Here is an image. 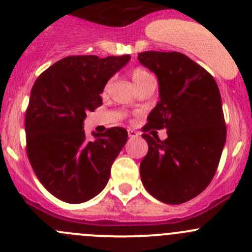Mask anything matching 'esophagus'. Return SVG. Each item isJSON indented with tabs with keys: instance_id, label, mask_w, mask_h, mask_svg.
Returning a JSON list of instances; mask_svg holds the SVG:
<instances>
[{
	"instance_id": "esophagus-1",
	"label": "esophagus",
	"mask_w": 252,
	"mask_h": 252,
	"mask_svg": "<svg viewBox=\"0 0 252 252\" xmlns=\"http://www.w3.org/2000/svg\"><path fill=\"white\" fill-rule=\"evenodd\" d=\"M128 135H129V138H136V136L140 135V133L136 130H134V129H128Z\"/></svg>"
}]
</instances>
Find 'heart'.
<instances>
[{"mask_svg": "<svg viewBox=\"0 0 252 252\" xmlns=\"http://www.w3.org/2000/svg\"><path fill=\"white\" fill-rule=\"evenodd\" d=\"M131 78H133L134 83H135L136 88H138V86L141 85L142 83H145V81H147L149 79H151L152 75L150 74L146 69H144V68L138 67V68H134V69L131 70ZM107 88H108V83L106 84L105 91L107 90Z\"/></svg>", "mask_w": 252, "mask_h": 252, "instance_id": "1", "label": "heart"}]
</instances>
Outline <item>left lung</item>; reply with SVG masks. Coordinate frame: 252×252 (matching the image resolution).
<instances>
[{"label":"left lung","instance_id":"1","mask_svg":"<svg viewBox=\"0 0 252 252\" xmlns=\"http://www.w3.org/2000/svg\"><path fill=\"white\" fill-rule=\"evenodd\" d=\"M138 60L159 85V101L142 128L149 151L140 163L141 182L159 201L183 204L204 191L220 163L227 138L220 89L180 52L146 51ZM152 128H167L169 138L159 141Z\"/></svg>","mask_w":252,"mask_h":252}]
</instances>
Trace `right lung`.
I'll list each match as a JSON object with an SVG mask.
<instances>
[{"instance_id": "1", "label": "right lung", "mask_w": 252, "mask_h": 252, "mask_svg": "<svg viewBox=\"0 0 252 252\" xmlns=\"http://www.w3.org/2000/svg\"><path fill=\"white\" fill-rule=\"evenodd\" d=\"M130 56H68L36 79L25 113L27 154L42 185L57 199L80 204L102 191L128 139L113 126L86 139V112L102 105L105 85Z\"/></svg>"}]
</instances>
